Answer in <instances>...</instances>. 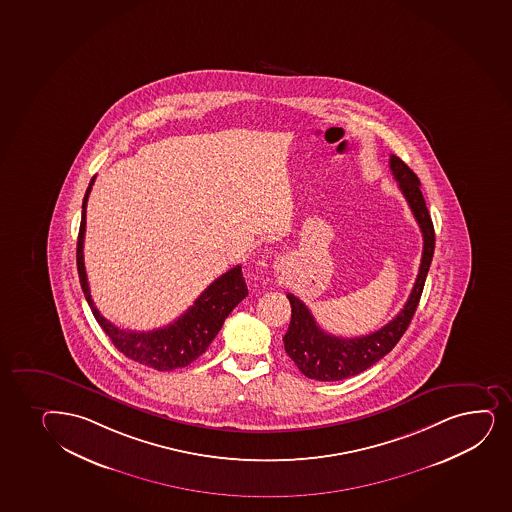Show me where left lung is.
Instances as JSON below:
<instances>
[{"label": "left lung", "instance_id": "8db88e82", "mask_svg": "<svg viewBox=\"0 0 512 512\" xmlns=\"http://www.w3.org/2000/svg\"><path fill=\"white\" fill-rule=\"evenodd\" d=\"M390 168L424 238L422 260L414 289L408 296L403 310L390 323H386L385 327L379 328L373 334L354 339L327 334L318 327L305 303L294 294H288L291 303V323L282 342L288 356L306 378L316 381H339L371 368L374 362L385 357L398 344V340L402 339L419 306L425 277L434 255V224L425 206L424 196L420 192L419 177L395 155L390 156Z\"/></svg>", "mask_w": 512, "mask_h": 512}]
</instances>
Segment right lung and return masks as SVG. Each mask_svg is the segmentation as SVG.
Returning a JSON list of instances; mask_svg holds the SVG:
<instances>
[{
  "mask_svg": "<svg viewBox=\"0 0 512 512\" xmlns=\"http://www.w3.org/2000/svg\"><path fill=\"white\" fill-rule=\"evenodd\" d=\"M95 177L88 185L87 194L83 197L81 206L80 233L76 243V265L80 276L81 289L87 298L88 306L92 308L93 316L98 325L104 328L112 344L133 361L158 369V371H173L185 368L190 362L196 361L207 351L209 344L223 327L226 316L235 310V306L248 294L247 284L243 279L242 265L224 272L216 281L204 289V293L194 301V305L178 316L175 322L167 327L156 328L150 332H133L122 330L100 315L93 303L90 288H88L87 272L83 262V242H85V224H87V202L92 190Z\"/></svg>",
  "mask_w": 512,
  "mask_h": 512,
  "instance_id": "right-lung-1",
  "label": "right lung"
}]
</instances>
